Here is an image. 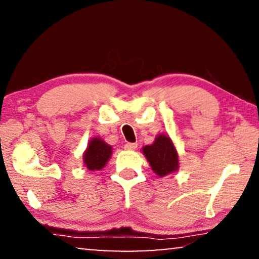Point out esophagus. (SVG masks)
<instances>
[{
    "label": "esophagus",
    "mask_w": 259,
    "mask_h": 259,
    "mask_svg": "<svg viewBox=\"0 0 259 259\" xmlns=\"http://www.w3.org/2000/svg\"><path fill=\"white\" fill-rule=\"evenodd\" d=\"M137 147H138L137 143H127V144H125V148H126V150H128V151L136 150Z\"/></svg>",
    "instance_id": "34e87169"
}]
</instances>
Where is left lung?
Wrapping results in <instances>:
<instances>
[{"instance_id":"obj_1","label":"left lung","mask_w":259,"mask_h":259,"mask_svg":"<svg viewBox=\"0 0 259 259\" xmlns=\"http://www.w3.org/2000/svg\"><path fill=\"white\" fill-rule=\"evenodd\" d=\"M143 153L152 171L160 178L179 169L178 152L167 134H158L153 144L143 147Z\"/></svg>"}]
</instances>
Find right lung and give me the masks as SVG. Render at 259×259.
I'll return each mask as SVG.
<instances>
[{"label":"right lung","mask_w":259,"mask_h":259,"mask_svg":"<svg viewBox=\"0 0 259 259\" xmlns=\"http://www.w3.org/2000/svg\"><path fill=\"white\" fill-rule=\"evenodd\" d=\"M112 153L111 145L102 140L100 137L92 138L82 155L84 167L90 171H100L111 159Z\"/></svg>","instance_id":"right-lung-1"}]
</instances>
